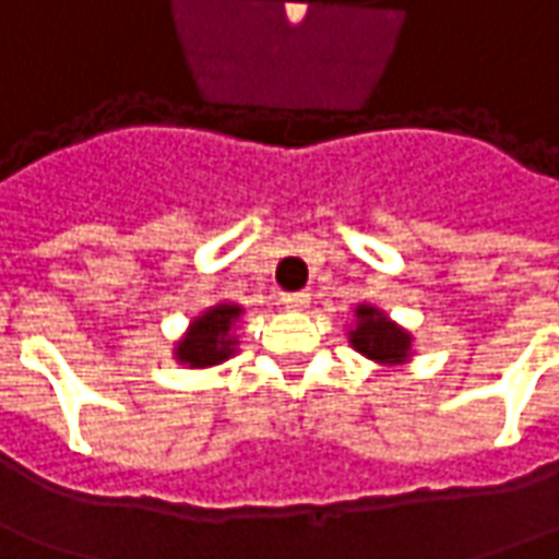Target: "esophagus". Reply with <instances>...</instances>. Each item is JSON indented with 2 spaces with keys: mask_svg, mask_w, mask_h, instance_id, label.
I'll return each mask as SVG.
<instances>
[{
  "mask_svg": "<svg viewBox=\"0 0 559 559\" xmlns=\"http://www.w3.org/2000/svg\"><path fill=\"white\" fill-rule=\"evenodd\" d=\"M311 302V293L299 290V293H281V306L293 308V311H302V308Z\"/></svg>",
  "mask_w": 559,
  "mask_h": 559,
  "instance_id": "34e87169",
  "label": "esophagus"
}]
</instances>
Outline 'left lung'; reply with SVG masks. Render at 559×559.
<instances>
[{"mask_svg":"<svg viewBox=\"0 0 559 559\" xmlns=\"http://www.w3.org/2000/svg\"><path fill=\"white\" fill-rule=\"evenodd\" d=\"M350 345L369 360L378 362H402L408 360L412 335L400 330L393 320H388L378 308H357V330H350Z\"/></svg>","mask_w":559,"mask_h":559,"instance_id":"obj_1","label":"left lung"}]
</instances>
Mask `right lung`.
I'll use <instances>...</instances> for the list:
<instances>
[{
	"label": "right lung",
	"instance_id": "add662e5",
	"mask_svg": "<svg viewBox=\"0 0 559 559\" xmlns=\"http://www.w3.org/2000/svg\"><path fill=\"white\" fill-rule=\"evenodd\" d=\"M241 308L239 306H214L209 308L202 318L190 323V333L178 342L175 347V357L193 369L202 366H214V362H224L233 347H236V335H233V323L239 320Z\"/></svg>",
	"mask_w": 559,
	"mask_h": 559
}]
</instances>
